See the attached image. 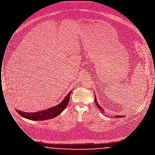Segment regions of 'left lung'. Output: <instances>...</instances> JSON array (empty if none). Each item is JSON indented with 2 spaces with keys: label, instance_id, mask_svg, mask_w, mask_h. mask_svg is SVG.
Instances as JSON below:
<instances>
[{
  "label": "left lung",
  "instance_id": "obj_1",
  "mask_svg": "<svg viewBox=\"0 0 155 155\" xmlns=\"http://www.w3.org/2000/svg\"><path fill=\"white\" fill-rule=\"evenodd\" d=\"M95 103H96V106H97V107L101 110V111H102V112H103L104 113V110H103V109H102V107L98 104V103H97V99H96V95H95ZM124 116L123 115H116L115 116V117L116 118H121V117H123Z\"/></svg>",
  "mask_w": 155,
  "mask_h": 155
}]
</instances>
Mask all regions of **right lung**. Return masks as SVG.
I'll use <instances>...</instances> for the list:
<instances>
[{"label": "right lung", "instance_id": "add662e5", "mask_svg": "<svg viewBox=\"0 0 155 155\" xmlns=\"http://www.w3.org/2000/svg\"><path fill=\"white\" fill-rule=\"evenodd\" d=\"M71 91H70L67 95L65 97L64 100L59 103L58 105L53 106L52 107L48 108L46 110H43L41 111H38L37 112H25L19 110H17V112L19 115L25 117L27 119L31 120H46L49 119H52L58 115H59L61 112L65 109L66 106H67L68 103L70 100V97L71 94Z\"/></svg>", "mask_w": 155, "mask_h": 155}]
</instances>
